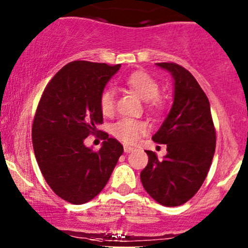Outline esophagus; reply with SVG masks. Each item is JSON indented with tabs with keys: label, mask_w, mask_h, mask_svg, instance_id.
I'll return each mask as SVG.
<instances>
[{
	"label": "esophagus",
	"mask_w": 248,
	"mask_h": 248,
	"mask_svg": "<svg viewBox=\"0 0 248 248\" xmlns=\"http://www.w3.org/2000/svg\"><path fill=\"white\" fill-rule=\"evenodd\" d=\"M124 152H126V154H129V152H132L133 151V147H131V146H128V145H124Z\"/></svg>",
	"instance_id": "1"
}]
</instances>
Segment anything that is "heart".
<instances>
[{"mask_svg": "<svg viewBox=\"0 0 248 248\" xmlns=\"http://www.w3.org/2000/svg\"><path fill=\"white\" fill-rule=\"evenodd\" d=\"M127 89L136 92L145 101L146 108L152 114H162L167 108V103L159 96V84L151 74L144 71H136L128 74L124 80ZM99 108L104 116H111L115 111V94L111 89L102 91L99 97ZM146 132L144 122L133 119H121L111 124L112 136L127 144H134Z\"/></svg>", "mask_w": 248, "mask_h": 248, "instance_id": "1", "label": "heart"}]
</instances>
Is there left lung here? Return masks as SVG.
<instances>
[{"label": "left lung", "mask_w": 248, "mask_h": 248, "mask_svg": "<svg viewBox=\"0 0 248 248\" xmlns=\"http://www.w3.org/2000/svg\"><path fill=\"white\" fill-rule=\"evenodd\" d=\"M175 80L174 103L152 140L167 145L162 161L146 151L149 162L140 172L145 191L164 206L188 202L202 187L216 149V129L210 103L201 85L186 68L161 62Z\"/></svg>", "instance_id": "left-lung-1"}]
</instances>
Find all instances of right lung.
<instances>
[{
    "label": "right lung",
    "instance_id": "1",
    "mask_svg": "<svg viewBox=\"0 0 248 248\" xmlns=\"http://www.w3.org/2000/svg\"><path fill=\"white\" fill-rule=\"evenodd\" d=\"M121 64L73 61L47 82L33 124L34 156L56 196L80 205L93 199L108 182L124 146L97 127L103 124L99 97ZM105 140L98 152L83 145L89 135Z\"/></svg>",
    "mask_w": 248,
    "mask_h": 248
}]
</instances>
